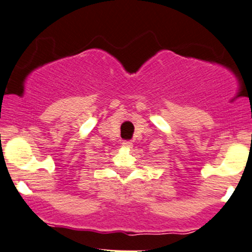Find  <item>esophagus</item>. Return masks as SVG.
<instances>
[{"label": "esophagus", "mask_w": 252, "mask_h": 252, "mask_svg": "<svg viewBox=\"0 0 252 252\" xmlns=\"http://www.w3.org/2000/svg\"><path fill=\"white\" fill-rule=\"evenodd\" d=\"M123 146L125 147V148H132L133 143H132V141H129V140H124Z\"/></svg>", "instance_id": "1"}]
</instances>
